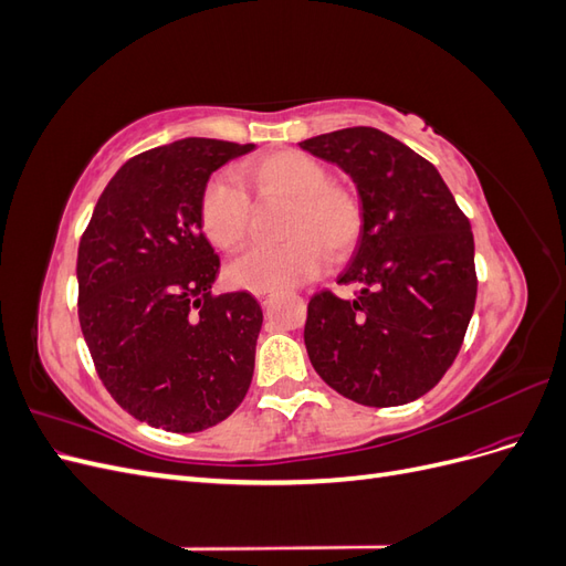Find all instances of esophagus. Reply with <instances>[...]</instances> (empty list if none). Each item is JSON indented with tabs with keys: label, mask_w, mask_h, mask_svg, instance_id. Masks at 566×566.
Returning <instances> with one entry per match:
<instances>
[{
	"label": "esophagus",
	"mask_w": 566,
	"mask_h": 566,
	"mask_svg": "<svg viewBox=\"0 0 566 566\" xmlns=\"http://www.w3.org/2000/svg\"><path fill=\"white\" fill-rule=\"evenodd\" d=\"M256 297H260V302L266 306V304H269V300L273 297V290H266V293H256Z\"/></svg>",
	"instance_id": "34e87169"
}]
</instances>
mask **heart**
<instances>
[{
  "instance_id": "heart-1",
  "label": "heart",
  "mask_w": 566,
  "mask_h": 566,
  "mask_svg": "<svg viewBox=\"0 0 566 566\" xmlns=\"http://www.w3.org/2000/svg\"><path fill=\"white\" fill-rule=\"evenodd\" d=\"M262 200H290L279 248H254L233 260L227 276L235 287L266 293L316 279L328 264L354 252L364 233V208L352 188L331 181L328 167L300 150H276L245 167ZM200 229L224 250H241L250 235L252 208L243 186L229 175H212L198 200Z\"/></svg>"
}]
</instances>
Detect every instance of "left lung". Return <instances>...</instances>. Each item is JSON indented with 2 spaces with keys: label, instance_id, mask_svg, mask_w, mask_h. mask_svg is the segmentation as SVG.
Instances as JSON below:
<instances>
[{
  "label": "left lung",
  "instance_id": "1",
  "mask_svg": "<svg viewBox=\"0 0 566 566\" xmlns=\"http://www.w3.org/2000/svg\"><path fill=\"white\" fill-rule=\"evenodd\" d=\"M354 179L364 233L337 279L354 300L321 290L306 306L304 345L325 385L356 403L416 401L451 368L474 300V238L432 163L375 127L300 144Z\"/></svg>",
  "mask_w": 566,
  "mask_h": 566
}]
</instances>
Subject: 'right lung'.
Returning <instances> with one entry per match:
<instances>
[{
  "mask_svg": "<svg viewBox=\"0 0 566 566\" xmlns=\"http://www.w3.org/2000/svg\"><path fill=\"white\" fill-rule=\"evenodd\" d=\"M254 144L181 139L129 158L77 250V316L94 368L136 420L188 434L227 420L252 382L262 306L214 295L219 254L198 200Z\"/></svg>",
  "mask_w": 566,
  "mask_h": 566,
  "instance_id": "add662e5",
  "label": "right lung"
}]
</instances>
